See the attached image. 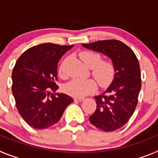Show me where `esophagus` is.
I'll return each mask as SVG.
<instances>
[{
	"mask_svg": "<svg viewBox=\"0 0 158 158\" xmlns=\"http://www.w3.org/2000/svg\"><path fill=\"white\" fill-rule=\"evenodd\" d=\"M84 100H85V99L81 98V97H75L74 98L75 101H78V102H81V101H83Z\"/></svg>",
	"mask_w": 158,
	"mask_h": 158,
	"instance_id": "obj_1",
	"label": "esophagus"
}]
</instances>
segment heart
<instances>
[{
  "label": "heart",
  "mask_w": 158,
  "mask_h": 158,
  "mask_svg": "<svg viewBox=\"0 0 158 158\" xmlns=\"http://www.w3.org/2000/svg\"><path fill=\"white\" fill-rule=\"evenodd\" d=\"M80 58L86 66L92 69V74L101 87H106L115 77V65L111 61H101V56L98 53L91 51H84L79 54ZM65 62H62L59 68V75L65 78L67 73L65 70ZM97 84L96 81L89 79L74 78L64 86L66 93L73 96L82 97L91 94L96 91Z\"/></svg>",
  "instance_id": "heart-1"
}]
</instances>
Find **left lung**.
Segmentation results:
<instances>
[{
	"mask_svg": "<svg viewBox=\"0 0 158 158\" xmlns=\"http://www.w3.org/2000/svg\"><path fill=\"white\" fill-rule=\"evenodd\" d=\"M110 58L115 65V77L104 93L94 96L96 109L89 121L101 131H114L124 126L138 104L141 86L139 60L134 51L121 41L101 40L82 44Z\"/></svg>",
	"mask_w": 158,
	"mask_h": 158,
	"instance_id": "left-lung-1",
	"label": "left lung"
}]
</instances>
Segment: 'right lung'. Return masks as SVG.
<instances>
[{
  "mask_svg": "<svg viewBox=\"0 0 158 158\" xmlns=\"http://www.w3.org/2000/svg\"><path fill=\"white\" fill-rule=\"evenodd\" d=\"M73 45L43 43L27 49L18 58L12 70V92L19 115L29 126L43 130L59 121L73 100L58 89V63Z\"/></svg>",
  "mask_w": 158,
  "mask_h": 158,
  "instance_id": "obj_1",
  "label": "right lung"
}]
</instances>
